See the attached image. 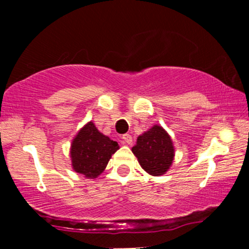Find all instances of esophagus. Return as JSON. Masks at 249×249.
Here are the masks:
<instances>
[{
  "label": "esophagus",
  "instance_id": "1",
  "mask_svg": "<svg viewBox=\"0 0 249 249\" xmlns=\"http://www.w3.org/2000/svg\"><path fill=\"white\" fill-rule=\"evenodd\" d=\"M122 138H123V142H124L125 144H127V145H131V144H132V141H133V139H132V137L130 136V134H127V133H126V134H123Z\"/></svg>",
  "mask_w": 249,
  "mask_h": 249
}]
</instances>
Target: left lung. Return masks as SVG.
Returning a JSON list of instances; mask_svg holds the SVG:
<instances>
[{
  "label": "left lung",
  "mask_w": 249,
  "mask_h": 249,
  "mask_svg": "<svg viewBox=\"0 0 249 249\" xmlns=\"http://www.w3.org/2000/svg\"><path fill=\"white\" fill-rule=\"evenodd\" d=\"M132 152L141 166L151 176L166 173L174 159L172 139L159 125H154L137 138Z\"/></svg>",
  "instance_id": "obj_1"
}]
</instances>
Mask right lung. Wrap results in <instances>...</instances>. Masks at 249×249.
<instances>
[{"label": "right lung", "mask_w": 249, "mask_h": 249, "mask_svg": "<svg viewBox=\"0 0 249 249\" xmlns=\"http://www.w3.org/2000/svg\"><path fill=\"white\" fill-rule=\"evenodd\" d=\"M118 148V142L111 141L97 130L92 122H89L71 144V165L77 173L95 179L105 170L111 156Z\"/></svg>", "instance_id": "1"}]
</instances>
